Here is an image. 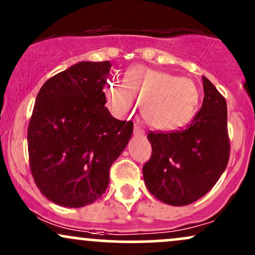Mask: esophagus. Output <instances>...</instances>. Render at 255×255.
<instances>
[{
  "label": "esophagus",
  "instance_id": "esophagus-1",
  "mask_svg": "<svg viewBox=\"0 0 255 255\" xmlns=\"http://www.w3.org/2000/svg\"><path fill=\"white\" fill-rule=\"evenodd\" d=\"M134 134L135 135H144V130L139 127V126H134Z\"/></svg>",
  "mask_w": 255,
  "mask_h": 255
}]
</instances>
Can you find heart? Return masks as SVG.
Segmentation results:
<instances>
[{"label": "heart", "mask_w": 255, "mask_h": 255, "mask_svg": "<svg viewBox=\"0 0 255 255\" xmlns=\"http://www.w3.org/2000/svg\"><path fill=\"white\" fill-rule=\"evenodd\" d=\"M104 95L113 110L127 115L136 103L141 104L144 121L156 129L171 130L194 118L199 91L191 79L170 73L135 66L126 73L124 80L111 79L104 85Z\"/></svg>", "instance_id": "heart-1"}]
</instances>
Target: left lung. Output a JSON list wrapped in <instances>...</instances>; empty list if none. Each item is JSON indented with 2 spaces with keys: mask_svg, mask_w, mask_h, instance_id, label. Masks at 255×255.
Segmentation results:
<instances>
[{
  "mask_svg": "<svg viewBox=\"0 0 255 255\" xmlns=\"http://www.w3.org/2000/svg\"><path fill=\"white\" fill-rule=\"evenodd\" d=\"M201 109L184 129L147 134L152 154L142 166L145 184L153 197L184 206L204 197L219 180L230 157L225 98L203 77Z\"/></svg>",
  "mask_w": 255,
  "mask_h": 255,
  "instance_id": "obj_1",
  "label": "left lung"
}]
</instances>
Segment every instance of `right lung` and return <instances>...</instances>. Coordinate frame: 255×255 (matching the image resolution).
<instances>
[{
	"instance_id": "obj_1",
	"label": "right lung",
	"mask_w": 255,
	"mask_h": 255,
	"mask_svg": "<svg viewBox=\"0 0 255 255\" xmlns=\"http://www.w3.org/2000/svg\"><path fill=\"white\" fill-rule=\"evenodd\" d=\"M111 64L79 62L44 83L28 124L30 170L52 203L83 207L109 184L113 163L133 133V122L113 118L104 85Z\"/></svg>"
}]
</instances>
